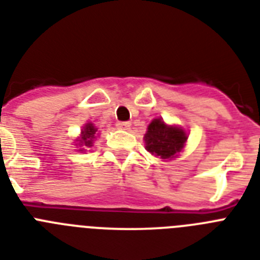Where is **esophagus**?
Instances as JSON below:
<instances>
[{
    "label": "esophagus",
    "mask_w": 260,
    "mask_h": 260,
    "mask_svg": "<svg viewBox=\"0 0 260 260\" xmlns=\"http://www.w3.org/2000/svg\"><path fill=\"white\" fill-rule=\"evenodd\" d=\"M117 126H118V128H122V130H127V128L130 127V122L119 121V122H117Z\"/></svg>",
    "instance_id": "obj_1"
}]
</instances>
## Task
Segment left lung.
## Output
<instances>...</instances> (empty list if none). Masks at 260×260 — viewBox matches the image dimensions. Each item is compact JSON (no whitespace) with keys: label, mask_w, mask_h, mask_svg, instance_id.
<instances>
[{"label":"left lung","mask_w":260,"mask_h":260,"mask_svg":"<svg viewBox=\"0 0 260 260\" xmlns=\"http://www.w3.org/2000/svg\"><path fill=\"white\" fill-rule=\"evenodd\" d=\"M187 141L186 133L179 127L166 126L162 119H154L145 135L147 151L162 159L174 158Z\"/></svg>","instance_id":"obj_1"}]
</instances>
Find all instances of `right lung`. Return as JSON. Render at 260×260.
Here are the masks:
<instances>
[{
	"label": "right lung",
	"mask_w": 260,
	"mask_h": 260,
	"mask_svg": "<svg viewBox=\"0 0 260 260\" xmlns=\"http://www.w3.org/2000/svg\"><path fill=\"white\" fill-rule=\"evenodd\" d=\"M95 132L96 128L94 127L91 123H87L85 127H83L82 130V137H81V143H79V146H83V147H91L93 146V141L95 139Z\"/></svg>",
	"instance_id": "obj_1"
}]
</instances>
